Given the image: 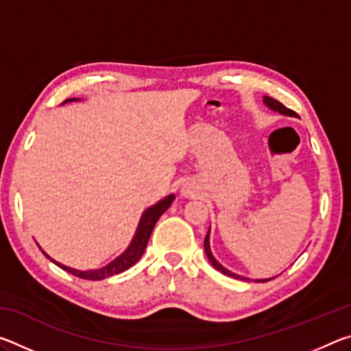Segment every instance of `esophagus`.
Segmentation results:
<instances>
[{
	"mask_svg": "<svg viewBox=\"0 0 351 351\" xmlns=\"http://www.w3.org/2000/svg\"><path fill=\"white\" fill-rule=\"evenodd\" d=\"M181 193L184 195V197H193V190L190 189V186H182Z\"/></svg>",
	"mask_w": 351,
	"mask_h": 351,
	"instance_id": "1",
	"label": "esophagus"
}]
</instances>
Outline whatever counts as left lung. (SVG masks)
<instances>
[{
	"instance_id": "8db88e82",
	"label": "left lung",
	"mask_w": 351,
	"mask_h": 351,
	"mask_svg": "<svg viewBox=\"0 0 351 351\" xmlns=\"http://www.w3.org/2000/svg\"><path fill=\"white\" fill-rule=\"evenodd\" d=\"M263 102H265V105L268 106V108H269V110H272V111H278V112H280V114H285V116H293V117H297V114H295V112H294L293 110L287 108V106H285L283 104L278 102V100H276V99H272V97L265 96V97H263ZM209 232H210V230H209ZM209 232H207L206 239H204V251H206V254H207V258L210 260V263H212L213 268H215V269H217V271H219V272H223V274H226V276H229V277L240 278V280H247V282H249V278H247V277L237 276V274H234V272H230L229 269H226L224 266H221V265L218 263L217 258L213 257L212 252H210V245H209ZM271 278H274V277H271ZM271 278H260V280H257V282H268V280H271Z\"/></svg>"
}]
</instances>
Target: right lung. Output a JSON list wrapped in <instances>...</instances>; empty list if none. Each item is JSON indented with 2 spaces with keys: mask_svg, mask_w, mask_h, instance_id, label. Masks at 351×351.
Listing matches in <instances>:
<instances>
[{
  "mask_svg": "<svg viewBox=\"0 0 351 351\" xmlns=\"http://www.w3.org/2000/svg\"><path fill=\"white\" fill-rule=\"evenodd\" d=\"M73 100H80V99H68V100H64V102H73ZM173 199H175V195H169V197H165L164 199L158 201L154 206L148 207V209L142 213L138 230H136V234L133 237L132 243H130V246L127 247V251L119 255L117 258H114L111 263H108L100 269H91V271L73 269V268H69V266H64L62 263H58V261L52 260L45 251H41V252H43L51 261H54L58 268H62L63 271H66V272H69V274H73L75 277L85 278V280H102V278L116 276V274H119V272H123L128 268H132L136 261L142 257V254H144L145 247H147V243H148V240H150V235L153 232L154 224H156L159 217H161L162 213L169 209L170 204L173 203Z\"/></svg>",
  "mask_w": 351,
  "mask_h": 351,
  "instance_id": "add662e5",
  "label": "right lung"
}]
</instances>
